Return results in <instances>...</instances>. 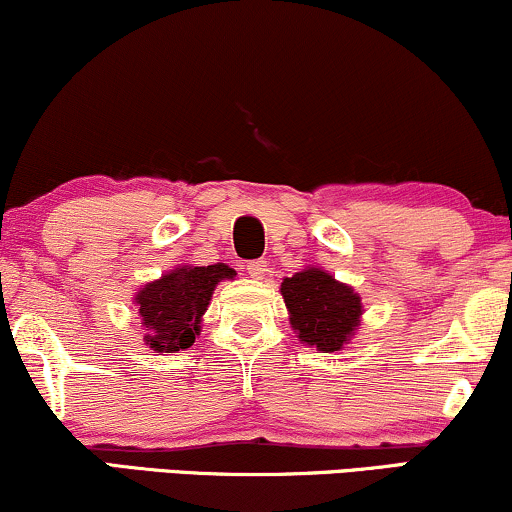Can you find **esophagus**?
<instances>
[{
    "label": "esophagus",
    "mask_w": 512,
    "mask_h": 512,
    "mask_svg": "<svg viewBox=\"0 0 512 512\" xmlns=\"http://www.w3.org/2000/svg\"><path fill=\"white\" fill-rule=\"evenodd\" d=\"M246 273L254 277V280H263L268 273V263L263 261V258H258V261H249L246 263Z\"/></svg>",
    "instance_id": "1"
}]
</instances>
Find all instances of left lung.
<instances>
[{
	"instance_id": "1",
	"label": "left lung",
	"mask_w": 512,
	"mask_h": 512,
	"mask_svg": "<svg viewBox=\"0 0 512 512\" xmlns=\"http://www.w3.org/2000/svg\"><path fill=\"white\" fill-rule=\"evenodd\" d=\"M282 296L292 313V327L301 342L318 351H339L349 342L361 318V296L330 273L308 268L282 282Z\"/></svg>"
}]
</instances>
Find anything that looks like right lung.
<instances>
[{"instance_id": "obj_1", "label": "right lung", "mask_w": 512, "mask_h": 512, "mask_svg": "<svg viewBox=\"0 0 512 512\" xmlns=\"http://www.w3.org/2000/svg\"><path fill=\"white\" fill-rule=\"evenodd\" d=\"M235 270L225 263L204 268H175L161 280L149 282L137 294V306L147 327V344L154 351L175 353L189 349L201 330L204 315L213 289L220 280H230Z\"/></svg>"}]
</instances>
